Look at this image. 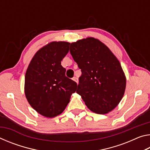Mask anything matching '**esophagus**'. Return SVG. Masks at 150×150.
<instances>
[{
    "label": "esophagus",
    "mask_w": 150,
    "mask_h": 150,
    "mask_svg": "<svg viewBox=\"0 0 150 150\" xmlns=\"http://www.w3.org/2000/svg\"><path fill=\"white\" fill-rule=\"evenodd\" d=\"M73 80L74 81H75L76 83H78V78L77 77H74L73 78Z\"/></svg>",
    "instance_id": "obj_1"
}]
</instances>
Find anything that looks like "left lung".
<instances>
[{"label":"left lung","mask_w":150,"mask_h":150,"mask_svg":"<svg viewBox=\"0 0 150 150\" xmlns=\"http://www.w3.org/2000/svg\"><path fill=\"white\" fill-rule=\"evenodd\" d=\"M70 53L81 71L77 93L91 111L104 115L123 97L126 77L121 65L107 46L93 38L70 45Z\"/></svg>","instance_id":"1"}]
</instances>
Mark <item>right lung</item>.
<instances>
[{
	"label": "right lung",
	"mask_w": 150,
	"mask_h": 150,
	"mask_svg": "<svg viewBox=\"0 0 150 150\" xmlns=\"http://www.w3.org/2000/svg\"><path fill=\"white\" fill-rule=\"evenodd\" d=\"M70 43L54 42L40 49L30 62L25 76V95L40 115L53 118L69 103L77 84L65 76L61 62L69 52Z\"/></svg>",
	"instance_id": "obj_1"
}]
</instances>
